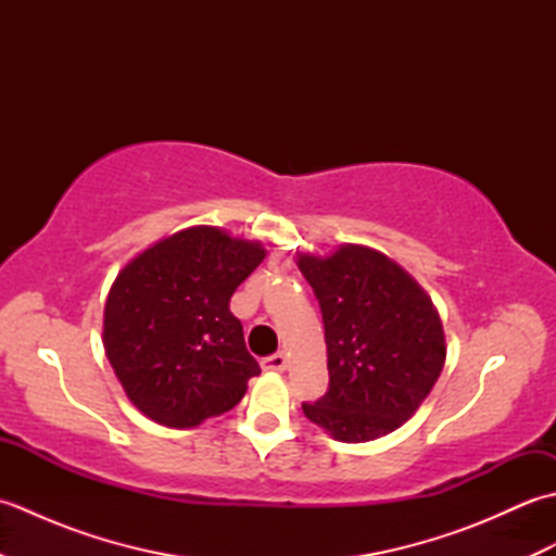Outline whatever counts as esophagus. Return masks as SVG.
<instances>
[{
  "instance_id": "obj_1",
  "label": "esophagus",
  "mask_w": 556,
  "mask_h": 556,
  "mask_svg": "<svg viewBox=\"0 0 556 556\" xmlns=\"http://www.w3.org/2000/svg\"><path fill=\"white\" fill-rule=\"evenodd\" d=\"M263 368L265 370H271V372H281V370H287L289 368V356L287 353H271V356H267L265 361H263Z\"/></svg>"
}]
</instances>
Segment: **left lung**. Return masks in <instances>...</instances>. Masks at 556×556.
Segmentation results:
<instances>
[{
    "instance_id": "obj_1",
    "label": "left lung",
    "mask_w": 556,
    "mask_h": 556,
    "mask_svg": "<svg viewBox=\"0 0 556 556\" xmlns=\"http://www.w3.org/2000/svg\"><path fill=\"white\" fill-rule=\"evenodd\" d=\"M296 265L320 301L329 389L305 418L339 442H370L401 428L440 377L446 337L432 299L370 245L329 255L299 253Z\"/></svg>"
}]
</instances>
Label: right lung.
I'll return each instance as SVG.
<instances>
[{"mask_svg": "<svg viewBox=\"0 0 556 556\" xmlns=\"http://www.w3.org/2000/svg\"><path fill=\"white\" fill-rule=\"evenodd\" d=\"M265 255L260 241L198 224L119 269L104 303L102 344L143 416L186 430L243 399L260 365L229 301Z\"/></svg>", "mask_w": 556, "mask_h": 556, "instance_id": "1", "label": "right lung"}]
</instances>
